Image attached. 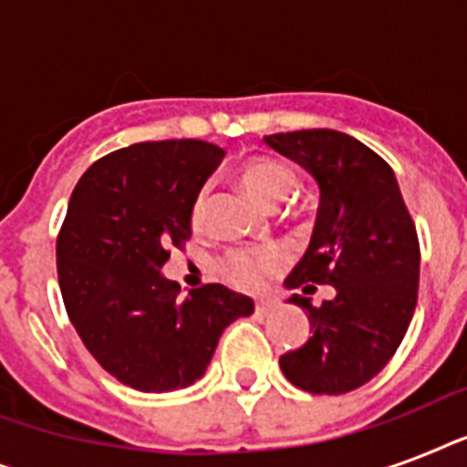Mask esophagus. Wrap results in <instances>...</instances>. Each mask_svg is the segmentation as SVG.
Segmentation results:
<instances>
[{
  "label": "esophagus",
  "instance_id": "obj_1",
  "mask_svg": "<svg viewBox=\"0 0 467 467\" xmlns=\"http://www.w3.org/2000/svg\"><path fill=\"white\" fill-rule=\"evenodd\" d=\"M274 303H271V300H256V306H254V310H256V315H269L271 310H274Z\"/></svg>",
  "mask_w": 467,
  "mask_h": 467
}]
</instances>
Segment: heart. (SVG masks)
<instances>
[{
  "label": "heart",
  "instance_id": "heart-1",
  "mask_svg": "<svg viewBox=\"0 0 467 467\" xmlns=\"http://www.w3.org/2000/svg\"><path fill=\"white\" fill-rule=\"evenodd\" d=\"M242 186L264 205H278L281 201L291 196L296 189V174L291 167H285L284 161L274 157H249L237 169ZM205 205H208V189H201L193 198L191 208V220L193 225H201L205 220ZM284 266V254L276 247H259V249H233L223 259V271L227 278L240 288L256 291L266 284V278L274 276Z\"/></svg>",
  "mask_w": 467,
  "mask_h": 467
}]
</instances>
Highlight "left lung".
I'll use <instances>...</instances> for the list:
<instances>
[{
  "label": "left lung",
  "mask_w": 467,
  "mask_h": 467,
  "mask_svg": "<svg viewBox=\"0 0 467 467\" xmlns=\"http://www.w3.org/2000/svg\"><path fill=\"white\" fill-rule=\"evenodd\" d=\"M307 169L319 186L310 247L285 288H337L307 310L312 337L281 356V370L300 390L341 395L388 366L412 322L420 288V240L390 164L339 130H296L264 138Z\"/></svg>",
  "instance_id": "8db88e82"
}]
</instances>
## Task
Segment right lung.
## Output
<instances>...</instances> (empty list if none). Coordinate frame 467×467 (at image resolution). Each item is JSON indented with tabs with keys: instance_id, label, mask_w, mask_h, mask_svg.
Listing matches in <instances>:
<instances>
[{
	"instance_id": "1",
	"label": "right lung",
	"mask_w": 467,
	"mask_h": 467,
	"mask_svg": "<svg viewBox=\"0 0 467 467\" xmlns=\"http://www.w3.org/2000/svg\"><path fill=\"white\" fill-rule=\"evenodd\" d=\"M225 150L203 140L138 142L94 161L57 234V281L99 366L142 392L196 383L220 334L254 312L247 296L208 284L182 298L161 276L191 237V208Z\"/></svg>"
}]
</instances>
